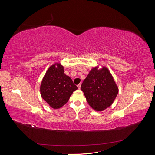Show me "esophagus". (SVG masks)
<instances>
[{
	"label": "esophagus",
	"mask_w": 155,
	"mask_h": 155,
	"mask_svg": "<svg viewBox=\"0 0 155 155\" xmlns=\"http://www.w3.org/2000/svg\"><path fill=\"white\" fill-rule=\"evenodd\" d=\"M81 83H79V85H78V88H79V89H80V88H81Z\"/></svg>",
	"instance_id": "esophagus-1"
}]
</instances>
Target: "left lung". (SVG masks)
I'll return each instance as SVG.
<instances>
[{"mask_svg":"<svg viewBox=\"0 0 155 155\" xmlns=\"http://www.w3.org/2000/svg\"><path fill=\"white\" fill-rule=\"evenodd\" d=\"M92 109L102 111L110 107L118 93V88L107 67L93 68L81 86Z\"/></svg>","mask_w":155,"mask_h":155,"instance_id":"left-lung-1","label":"left lung"}]
</instances>
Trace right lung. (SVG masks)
I'll return each mask as SVG.
<instances>
[{
  "mask_svg": "<svg viewBox=\"0 0 155 155\" xmlns=\"http://www.w3.org/2000/svg\"><path fill=\"white\" fill-rule=\"evenodd\" d=\"M78 88L72 79L64 73V67L56 63L46 71L42 80L41 97L53 109H59L68 101L74 91Z\"/></svg>",
  "mask_w": 155,
  "mask_h": 155,
  "instance_id": "obj_1",
  "label": "right lung"
}]
</instances>
